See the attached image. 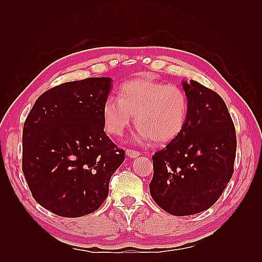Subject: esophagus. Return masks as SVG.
Instances as JSON below:
<instances>
[{"mask_svg":"<svg viewBox=\"0 0 262 262\" xmlns=\"http://www.w3.org/2000/svg\"><path fill=\"white\" fill-rule=\"evenodd\" d=\"M126 154H127V157H129V158H137L141 153L136 151V149L128 148V149H126Z\"/></svg>","mask_w":262,"mask_h":262,"instance_id":"34e87169","label":"esophagus"}]
</instances>
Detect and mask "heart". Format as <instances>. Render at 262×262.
Instances as JSON below:
<instances>
[{"label":"heart","instance_id":"heart-1","mask_svg":"<svg viewBox=\"0 0 262 262\" xmlns=\"http://www.w3.org/2000/svg\"><path fill=\"white\" fill-rule=\"evenodd\" d=\"M189 109V98L179 85L137 79L120 86L119 99L110 96L104 100L102 118L110 135L121 136L135 116L138 140L151 138L162 144L185 129Z\"/></svg>","mask_w":262,"mask_h":262}]
</instances>
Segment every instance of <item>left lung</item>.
I'll return each instance as SVG.
<instances>
[{
    "label": "left lung",
    "instance_id": "left-lung-1",
    "mask_svg": "<svg viewBox=\"0 0 262 262\" xmlns=\"http://www.w3.org/2000/svg\"><path fill=\"white\" fill-rule=\"evenodd\" d=\"M182 85L190 104L187 125L154 153L149 183L154 202L176 216L198 214L219 200L236 154L235 127L224 100L197 81Z\"/></svg>",
    "mask_w": 262,
    "mask_h": 262
}]
</instances>
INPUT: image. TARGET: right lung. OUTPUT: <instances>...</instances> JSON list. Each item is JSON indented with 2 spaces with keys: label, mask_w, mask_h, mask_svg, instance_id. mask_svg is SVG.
Listing matches in <instances>:
<instances>
[{
  "label": "right lung",
  "mask_w": 262,
  "mask_h": 262,
  "mask_svg": "<svg viewBox=\"0 0 262 262\" xmlns=\"http://www.w3.org/2000/svg\"><path fill=\"white\" fill-rule=\"evenodd\" d=\"M109 77H88L39 97L22 132V171L36 202L63 217L97 210L125 151L105 134Z\"/></svg>",
  "instance_id": "1"
}]
</instances>
